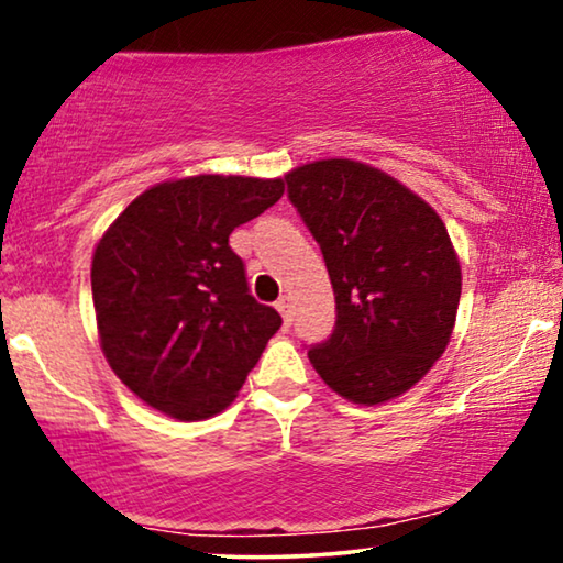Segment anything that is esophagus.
Masks as SVG:
<instances>
[{"mask_svg":"<svg viewBox=\"0 0 563 563\" xmlns=\"http://www.w3.org/2000/svg\"><path fill=\"white\" fill-rule=\"evenodd\" d=\"M276 310L282 312L284 325H291V314H295V310H291V299H289V297H279V299H276Z\"/></svg>","mask_w":563,"mask_h":563,"instance_id":"1","label":"esophagus"}]
</instances>
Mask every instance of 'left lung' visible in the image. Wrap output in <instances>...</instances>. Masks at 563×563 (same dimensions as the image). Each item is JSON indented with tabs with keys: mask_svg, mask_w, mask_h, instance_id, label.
I'll list each match as a JSON object with an SVG mask.
<instances>
[{
	"mask_svg": "<svg viewBox=\"0 0 563 563\" xmlns=\"http://www.w3.org/2000/svg\"><path fill=\"white\" fill-rule=\"evenodd\" d=\"M335 291V330L307 351L314 372L356 405L405 395L451 341L461 266L443 220L405 184L351 158L287 174Z\"/></svg>",
	"mask_w": 563,
	"mask_h": 563,
	"instance_id": "left-lung-1",
	"label": "left lung"
}]
</instances>
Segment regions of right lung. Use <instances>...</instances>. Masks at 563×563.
I'll use <instances>...</instances> for the list:
<instances>
[{"label": "right lung", "instance_id": "add662e5", "mask_svg": "<svg viewBox=\"0 0 563 563\" xmlns=\"http://www.w3.org/2000/svg\"><path fill=\"white\" fill-rule=\"evenodd\" d=\"M284 179L199 174L145 189L91 258L99 345L125 387L176 420L225 410L282 328L256 302L228 238Z\"/></svg>", "mask_w": 563, "mask_h": 563}]
</instances>
